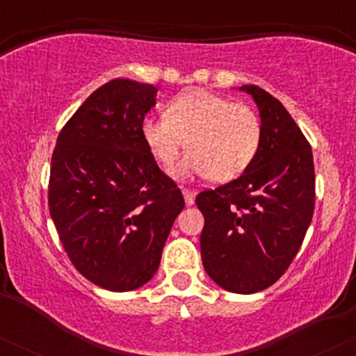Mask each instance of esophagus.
I'll list each match as a JSON object with an SVG mask.
<instances>
[{
	"label": "esophagus",
	"mask_w": 356,
	"mask_h": 356,
	"mask_svg": "<svg viewBox=\"0 0 356 356\" xmlns=\"http://www.w3.org/2000/svg\"><path fill=\"white\" fill-rule=\"evenodd\" d=\"M182 194H184V199H186V204H187V206H192V204H194V192H192V191H187V189H184V191H182Z\"/></svg>",
	"instance_id": "1"
}]
</instances>
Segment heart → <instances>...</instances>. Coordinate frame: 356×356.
<instances>
[{
	"label": "heart",
	"instance_id": "obj_1",
	"mask_svg": "<svg viewBox=\"0 0 356 356\" xmlns=\"http://www.w3.org/2000/svg\"><path fill=\"white\" fill-rule=\"evenodd\" d=\"M142 136L167 170L187 147L191 154L175 170L179 177L209 175L212 181L226 182L252 164L263 127L249 105L207 90H189L170 102L165 117L144 120Z\"/></svg>",
	"mask_w": 356,
	"mask_h": 356
}]
</instances>
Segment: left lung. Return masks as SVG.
<instances>
[{
    "mask_svg": "<svg viewBox=\"0 0 356 356\" xmlns=\"http://www.w3.org/2000/svg\"><path fill=\"white\" fill-rule=\"evenodd\" d=\"M261 115V145L234 181L195 197L204 216L201 256L207 275L231 293L275 284L303 244L314 211L312 145L266 90L244 85Z\"/></svg>",
    "mask_w": 356,
    "mask_h": 356,
    "instance_id": "left-lung-1",
    "label": "left lung"
}]
</instances>
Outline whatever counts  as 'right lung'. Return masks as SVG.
Wrapping results in <instances>:
<instances>
[{
  "label": "right lung",
  "mask_w": 356,
  "mask_h": 356,
  "mask_svg": "<svg viewBox=\"0 0 356 356\" xmlns=\"http://www.w3.org/2000/svg\"><path fill=\"white\" fill-rule=\"evenodd\" d=\"M157 88L117 79L65 124L51 155L48 207L80 275L132 291L155 275L182 192L159 169L142 136Z\"/></svg>",
  "instance_id": "obj_1"
}]
</instances>
